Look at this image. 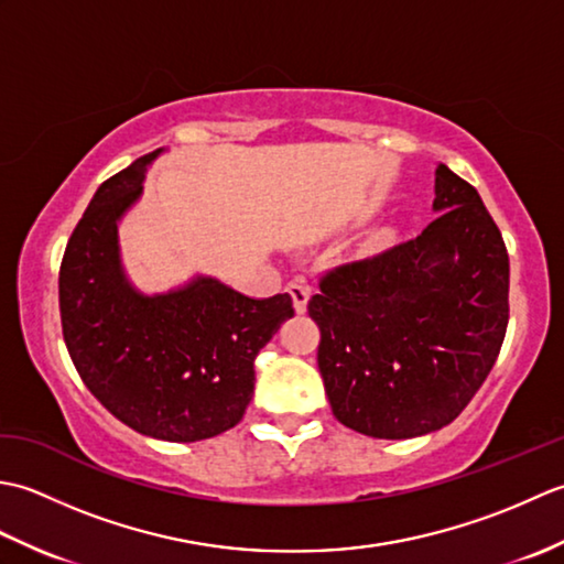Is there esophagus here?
Listing matches in <instances>:
<instances>
[{"label": "esophagus", "instance_id": "esophagus-1", "mask_svg": "<svg viewBox=\"0 0 564 564\" xmlns=\"http://www.w3.org/2000/svg\"><path fill=\"white\" fill-rule=\"evenodd\" d=\"M285 291H289V295L293 297L295 313L303 315L305 310H307V301H310V289H307V285L297 283V281H291L289 285H285Z\"/></svg>", "mask_w": 564, "mask_h": 564}]
</instances>
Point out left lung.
<instances>
[{
	"label": "left lung",
	"mask_w": 564,
	"mask_h": 564,
	"mask_svg": "<svg viewBox=\"0 0 564 564\" xmlns=\"http://www.w3.org/2000/svg\"><path fill=\"white\" fill-rule=\"evenodd\" d=\"M426 230L322 275L307 313L334 416L373 438L451 424L492 370L509 325V254L485 203L436 166Z\"/></svg>",
	"instance_id": "left-lung-1"
}]
</instances>
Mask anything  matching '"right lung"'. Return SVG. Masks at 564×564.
<instances>
[{
	"label": "right lung",
	"instance_id": "1",
	"mask_svg": "<svg viewBox=\"0 0 564 564\" xmlns=\"http://www.w3.org/2000/svg\"><path fill=\"white\" fill-rule=\"evenodd\" d=\"M158 154L104 182L84 210L59 267V319L72 364L106 410L142 436L191 443L242 419L254 358L295 310L289 293L257 301L213 275L154 295L128 281L118 223Z\"/></svg>",
	"mask_w": 564,
	"mask_h": 564
}]
</instances>
